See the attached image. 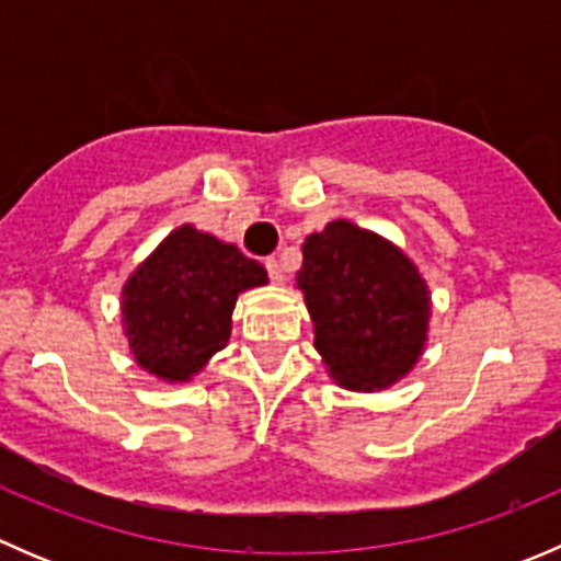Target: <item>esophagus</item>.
<instances>
[{
  "mask_svg": "<svg viewBox=\"0 0 561 561\" xmlns=\"http://www.w3.org/2000/svg\"><path fill=\"white\" fill-rule=\"evenodd\" d=\"M265 271H268L271 282H276V285H282V282H285V268H282V263L276 257L265 260Z\"/></svg>",
  "mask_w": 561,
  "mask_h": 561,
  "instance_id": "obj_1",
  "label": "esophagus"
}]
</instances>
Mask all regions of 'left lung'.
<instances>
[{"label":"left lung","instance_id":"obj_1","mask_svg":"<svg viewBox=\"0 0 561 561\" xmlns=\"http://www.w3.org/2000/svg\"><path fill=\"white\" fill-rule=\"evenodd\" d=\"M296 276L314 350L342 388H390L426 350L432 293L417 265L382 236L333 219L307 236Z\"/></svg>","mask_w":561,"mask_h":561}]
</instances>
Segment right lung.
Here are the masks:
<instances>
[{
  "label": "right lung",
  "mask_w": 561,
  "mask_h": 561,
  "mask_svg": "<svg viewBox=\"0 0 561 561\" xmlns=\"http://www.w3.org/2000/svg\"><path fill=\"white\" fill-rule=\"evenodd\" d=\"M263 285V265L236 244L192 225L171 230L122 287L135 364L157 380L190 382L228 344L241 293Z\"/></svg>",
  "instance_id": "obj_1"
}]
</instances>
